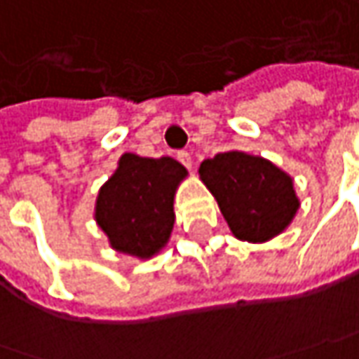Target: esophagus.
Returning <instances> with one entry per match:
<instances>
[{
    "label": "esophagus",
    "instance_id": "obj_1",
    "mask_svg": "<svg viewBox=\"0 0 359 359\" xmlns=\"http://www.w3.org/2000/svg\"><path fill=\"white\" fill-rule=\"evenodd\" d=\"M177 158H179L187 168H193V158H191V154H189V152H179V154H177Z\"/></svg>",
    "mask_w": 359,
    "mask_h": 359
}]
</instances>
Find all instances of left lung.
<instances>
[{
    "instance_id": "obj_1",
    "label": "left lung",
    "mask_w": 359,
    "mask_h": 359,
    "mask_svg": "<svg viewBox=\"0 0 359 359\" xmlns=\"http://www.w3.org/2000/svg\"><path fill=\"white\" fill-rule=\"evenodd\" d=\"M199 177L217 201L231 233L242 242L276 238L301 207L290 175L262 156L222 152L201 162Z\"/></svg>"
}]
</instances>
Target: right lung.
<instances>
[{
    "mask_svg": "<svg viewBox=\"0 0 359 359\" xmlns=\"http://www.w3.org/2000/svg\"><path fill=\"white\" fill-rule=\"evenodd\" d=\"M187 175L170 156L144 158L126 152L95 201V222L109 245L140 260L156 256L170 240L175 195Z\"/></svg>",
    "mask_w": 359,
    "mask_h": 359,
    "instance_id": "right-lung-1",
    "label": "right lung"
}]
</instances>
